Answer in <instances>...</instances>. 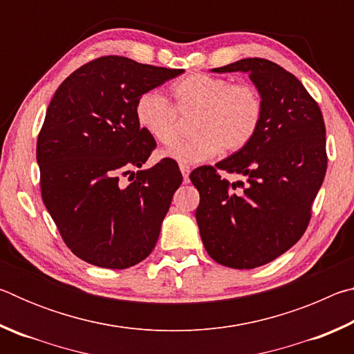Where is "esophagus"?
<instances>
[{
	"instance_id": "1",
	"label": "esophagus",
	"mask_w": 354,
	"mask_h": 354,
	"mask_svg": "<svg viewBox=\"0 0 354 354\" xmlns=\"http://www.w3.org/2000/svg\"><path fill=\"white\" fill-rule=\"evenodd\" d=\"M179 170L183 173V178H184V183L187 184L189 183V173H190V167L189 165H179Z\"/></svg>"
}]
</instances>
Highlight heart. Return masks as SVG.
Returning <instances> with one entry per match:
<instances>
[{
    "mask_svg": "<svg viewBox=\"0 0 354 354\" xmlns=\"http://www.w3.org/2000/svg\"><path fill=\"white\" fill-rule=\"evenodd\" d=\"M176 109L195 113L187 140H179L159 153L160 158L179 164H200L214 158L220 149L239 151L254 139L262 123L263 103L259 91L251 84H232L226 77L190 75L173 86ZM158 91L140 95L136 103V120L156 142H173L178 112Z\"/></svg>",
    "mask_w": 354,
    "mask_h": 354,
    "instance_id": "b5f03b06",
    "label": "heart"
}]
</instances>
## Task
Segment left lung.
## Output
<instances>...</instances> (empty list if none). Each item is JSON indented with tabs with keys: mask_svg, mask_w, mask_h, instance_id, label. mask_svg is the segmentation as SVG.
I'll return each mask as SVG.
<instances>
[{
	"mask_svg": "<svg viewBox=\"0 0 354 354\" xmlns=\"http://www.w3.org/2000/svg\"><path fill=\"white\" fill-rule=\"evenodd\" d=\"M212 71L248 73L263 103L259 131L247 147L190 173L200 192L195 217L207 254L250 270L286 253L306 231L326 173L325 123L303 84L278 64L248 57ZM217 169L244 181L226 182Z\"/></svg>",
	"mask_w": 354,
	"mask_h": 354,
	"instance_id": "8db88e82",
	"label": "left lung"
}]
</instances>
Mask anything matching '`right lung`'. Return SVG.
<instances>
[{"instance_id": "right-lung-1", "label": "right lung", "mask_w": 354, "mask_h": 354, "mask_svg": "<svg viewBox=\"0 0 354 354\" xmlns=\"http://www.w3.org/2000/svg\"><path fill=\"white\" fill-rule=\"evenodd\" d=\"M181 73L104 56L53 97L37 139L41 198L80 259L123 270L153 251L183 175L173 159L142 170L156 142L137 123L136 103Z\"/></svg>"}]
</instances>
